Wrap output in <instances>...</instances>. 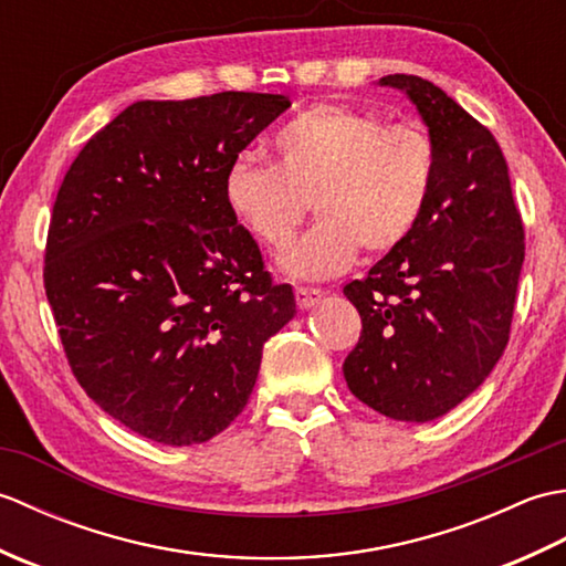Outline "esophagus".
Wrapping results in <instances>:
<instances>
[{
    "instance_id": "1",
    "label": "esophagus",
    "mask_w": 566,
    "mask_h": 566,
    "mask_svg": "<svg viewBox=\"0 0 566 566\" xmlns=\"http://www.w3.org/2000/svg\"><path fill=\"white\" fill-rule=\"evenodd\" d=\"M321 298H323L321 290H314V286H296V304H298V308L316 306Z\"/></svg>"
}]
</instances>
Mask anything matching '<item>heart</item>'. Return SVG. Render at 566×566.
Segmentation results:
<instances>
[{
  "label": "heart",
  "mask_w": 566,
  "mask_h": 566,
  "mask_svg": "<svg viewBox=\"0 0 566 566\" xmlns=\"http://www.w3.org/2000/svg\"><path fill=\"white\" fill-rule=\"evenodd\" d=\"M276 163L240 153L223 177L226 207L260 245L290 243L314 201L318 223L286 248L280 268L298 280L340 274L359 250L387 255L423 219L438 146L420 124L387 126L345 104H316L272 138Z\"/></svg>",
  "instance_id": "obj_1"
}]
</instances>
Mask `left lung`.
<instances>
[{"label": "left lung", "mask_w": 566, "mask_h": 566, "mask_svg": "<svg viewBox=\"0 0 566 566\" xmlns=\"http://www.w3.org/2000/svg\"><path fill=\"white\" fill-rule=\"evenodd\" d=\"M379 84L418 109L438 146V177L406 243L345 284L363 333L343 375L377 413L426 423L476 391L506 350L525 235L491 130L423 77Z\"/></svg>", "instance_id": "left-lung-1"}]
</instances>
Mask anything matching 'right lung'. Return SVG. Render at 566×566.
I'll return each mask as SVG.
<instances>
[{
	"label": "right lung",
	"mask_w": 566,
	"mask_h": 566,
	"mask_svg": "<svg viewBox=\"0 0 566 566\" xmlns=\"http://www.w3.org/2000/svg\"><path fill=\"white\" fill-rule=\"evenodd\" d=\"M290 106L258 92L136 102L60 185L43 282L67 363L104 413L153 442L231 426L262 345L296 314L223 197L228 165Z\"/></svg>",
	"instance_id": "obj_1"
}]
</instances>
